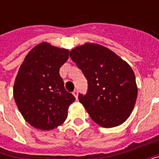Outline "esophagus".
Returning <instances> with one entry per match:
<instances>
[{
    "label": "esophagus",
    "instance_id": "esophagus-1",
    "mask_svg": "<svg viewBox=\"0 0 159 159\" xmlns=\"http://www.w3.org/2000/svg\"><path fill=\"white\" fill-rule=\"evenodd\" d=\"M73 95H74V96L76 97V100H77V95H78V91H77V90L76 89H75L74 90V91H73Z\"/></svg>",
    "mask_w": 159,
    "mask_h": 159
}]
</instances>
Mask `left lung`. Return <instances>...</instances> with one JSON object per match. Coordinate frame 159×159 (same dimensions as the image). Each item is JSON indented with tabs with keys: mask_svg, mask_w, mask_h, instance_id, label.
Listing matches in <instances>:
<instances>
[{
	"mask_svg": "<svg viewBox=\"0 0 159 159\" xmlns=\"http://www.w3.org/2000/svg\"><path fill=\"white\" fill-rule=\"evenodd\" d=\"M70 56L88 80V92L78 99L92 120L104 128L124 123L138 93L129 65L109 48L89 42L72 49Z\"/></svg>",
	"mask_w": 159,
	"mask_h": 159,
	"instance_id": "obj_1",
	"label": "left lung"
}]
</instances>
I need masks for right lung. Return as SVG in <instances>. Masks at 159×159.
<instances>
[{"instance_id": "obj_1", "label": "right lung", "mask_w": 159, "mask_h": 159, "mask_svg": "<svg viewBox=\"0 0 159 159\" xmlns=\"http://www.w3.org/2000/svg\"><path fill=\"white\" fill-rule=\"evenodd\" d=\"M69 52L42 42L30 51L19 67L13 86L14 100L25 120L38 129H53L62 124L76 100L59 76Z\"/></svg>"}]
</instances>
